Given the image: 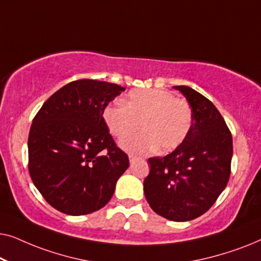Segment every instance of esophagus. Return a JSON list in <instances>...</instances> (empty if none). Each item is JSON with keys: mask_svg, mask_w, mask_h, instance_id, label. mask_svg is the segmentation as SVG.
Segmentation results:
<instances>
[{"mask_svg": "<svg viewBox=\"0 0 261 261\" xmlns=\"http://www.w3.org/2000/svg\"><path fill=\"white\" fill-rule=\"evenodd\" d=\"M135 159H137V158H135L133 154H129V162H130V164H133Z\"/></svg>", "mask_w": 261, "mask_h": 261, "instance_id": "esophagus-1", "label": "esophagus"}]
</instances>
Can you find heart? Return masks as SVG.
<instances>
[{
    "instance_id": "b5f03b06",
    "label": "heart",
    "mask_w": 261,
    "mask_h": 261,
    "mask_svg": "<svg viewBox=\"0 0 261 261\" xmlns=\"http://www.w3.org/2000/svg\"><path fill=\"white\" fill-rule=\"evenodd\" d=\"M123 105L107 106L102 117L110 134L119 140L140 127L141 133L121 144L129 152L146 153L154 148L170 152L183 144L191 130L194 117L190 105L170 91L137 89L127 95Z\"/></svg>"
}]
</instances>
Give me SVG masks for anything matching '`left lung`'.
<instances>
[{"label":"left lung","mask_w":261,"mask_h":261,"mask_svg":"<svg viewBox=\"0 0 261 261\" xmlns=\"http://www.w3.org/2000/svg\"><path fill=\"white\" fill-rule=\"evenodd\" d=\"M192 110V127L183 144L165 156L149 158L144 191L153 212L183 222L212 208L227 187L233 138L216 107L194 89L177 85Z\"/></svg>","instance_id":"obj_1"}]
</instances>
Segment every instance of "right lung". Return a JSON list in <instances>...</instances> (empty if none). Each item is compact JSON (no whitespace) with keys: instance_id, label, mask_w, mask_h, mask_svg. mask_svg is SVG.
Returning a JSON list of instances; mask_svg holds the SVG:
<instances>
[{"instance_id":"obj_1","label":"right lung","mask_w":261,"mask_h":261,"mask_svg":"<svg viewBox=\"0 0 261 261\" xmlns=\"http://www.w3.org/2000/svg\"><path fill=\"white\" fill-rule=\"evenodd\" d=\"M124 89L77 80L56 91L34 116L28 135V171L39 192L67 215H85L110 201L129 166L102 117Z\"/></svg>"}]
</instances>
